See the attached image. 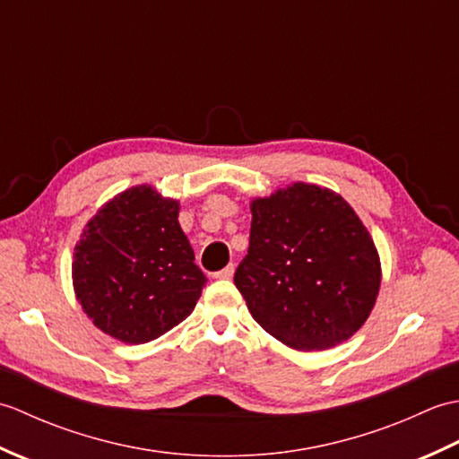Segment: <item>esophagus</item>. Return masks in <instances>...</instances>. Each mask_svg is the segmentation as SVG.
I'll return each mask as SVG.
<instances>
[{"instance_id":"esophagus-1","label":"esophagus","mask_w":459,"mask_h":459,"mask_svg":"<svg viewBox=\"0 0 459 459\" xmlns=\"http://www.w3.org/2000/svg\"><path fill=\"white\" fill-rule=\"evenodd\" d=\"M232 274H235V266L232 264H229V266H224L221 272H217V278H224V280H229V278H232Z\"/></svg>"}]
</instances>
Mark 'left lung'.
Masks as SVG:
<instances>
[{"mask_svg": "<svg viewBox=\"0 0 459 459\" xmlns=\"http://www.w3.org/2000/svg\"><path fill=\"white\" fill-rule=\"evenodd\" d=\"M250 211V247L235 284L260 327L298 351L355 335L375 307L380 260L353 207L299 181L255 199Z\"/></svg>", "mask_w": 459, "mask_h": 459, "instance_id": "8db88e82", "label": "left lung"}]
</instances>
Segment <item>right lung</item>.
I'll return each instance as SVG.
<instances>
[{
  "instance_id": "obj_1",
  "label": "right lung",
  "mask_w": 459,
  "mask_h": 459,
  "mask_svg": "<svg viewBox=\"0 0 459 459\" xmlns=\"http://www.w3.org/2000/svg\"><path fill=\"white\" fill-rule=\"evenodd\" d=\"M179 201L152 185L116 195L74 247L73 286L106 335L140 345L187 317L207 278L179 227Z\"/></svg>"
}]
</instances>
